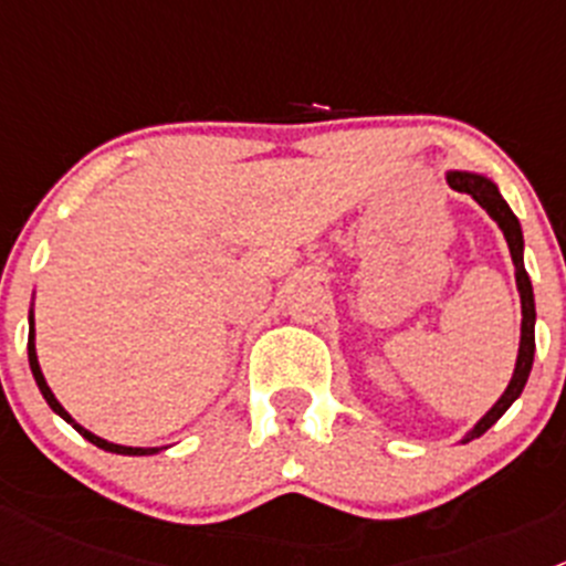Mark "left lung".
Returning a JSON list of instances; mask_svg holds the SVG:
<instances>
[{
    "instance_id": "8db88e82",
    "label": "left lung",
    "mask_w": 566,
    "mask_h": 566,
    "mask_svg": "<svg viewBox=\"0 0 566 566\" xmlns=\"http://www.w3.org/2000/svg\"><path fill=\"white\" fill-rule=\"evenodd\" d=\"M449 186L454 188V191H462V193H471L473 199H476L479 205H482L484 210L490 213V219L495 221V224L501 227V232H504L506 243H510V254H512V262H515V279H517V293H521V306H523V325H521V350H517V364H515V373H512V380L510 386H506V391L501 394L499 402L493 405V408L488 410V413L482 416V419L473 424V430L468 432L465 438H462V443L473 441V438L484 436V432L490 430V427L495 424V421L501 419V416L510 410V405L515 402L517 397L523 394V386H526L528 380V373H531V364H534V319H536V312H534V290H531V279L526 273V265H523V232H521V221H517V216L512 213L510 205L504 202V197L499 193V188H495L493 180H488V177L482 175H473V172H449L447 175Z\"/></svg>"
}]
</instances>
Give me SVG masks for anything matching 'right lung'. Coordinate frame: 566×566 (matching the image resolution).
<instances>
[{"label": "right lung", "instance_id": "add662e5", "mask_svg": "<svg viewBox=\"0 0 566 566\" xmlns=\"http://www.w3.org/2000/svg\"><path fill=\"white\" fill-rule=\"evenodd\" d=\"M32 315H30V345H27V350H30V367H32V375H35V384H38V389H40V394H43V399L45 402H49V408L54 410V413H60L62 419L67 421V424L73 427V430L78 432V436H84L87 438L90 443H95V447L98 449H106V452H114V454H156L158 449H139V447H119V443H108V441H104V438H98L95 436V432H90V430H84L82 424H78L76 419H73L71 413H67L65 408H62L60 402H56V397H54V391L49 389V384H45V378H43V373H40V364H38V353H35V328H32Z\"/></svg>", "mask_w": 566, "mask_h": 566}]
</instances>
